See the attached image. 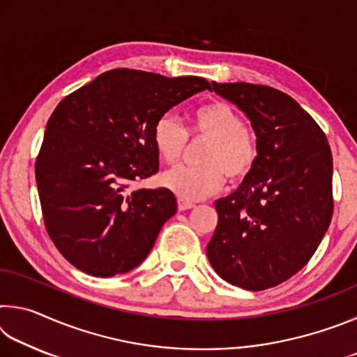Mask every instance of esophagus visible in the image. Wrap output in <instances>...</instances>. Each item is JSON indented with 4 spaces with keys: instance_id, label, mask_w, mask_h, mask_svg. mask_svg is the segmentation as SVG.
Returning <instances> with one entry per match:
<instances>
[{
    "instance_id": "obj_1",
    "label": "esophagus",
    "mask_w": 357,
    "mask_h": 357,
    "mask_svg": "<svg viewBox=\"0 0 357 357\" xmlns=\"http://www.w3.org/2000/svg\"><path fill=\"white\" fill-rule=\"evenodd\" d=\"M195 208V204H193L192 202H187V200H183V198H178V209L179 211H187V209H192Z\"/></svg>"
}]
</instances>
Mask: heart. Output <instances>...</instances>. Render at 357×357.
Returning <instances> with one entry per match:
<instances>
[{"mask_svg":"<svg viewBox=\"0 0 357 357\" xmlns=\"http://www.w3.org/2000/svg\"><path fill=\"white\" fill-rule=\"evenodd\" d=\"M189 135L193 140H208L198 167H178L162 178V183L183 200H202L219 192L228 176L229 183H241L255 168L259 155L255 135L245 121L228 102L213 100L190 114L187 132L172 114L157 119L153 142L157 155L167 165H176L183 157Z\"/></svg>","mask_w":357,"mask_h":357,"instance_id":"heart-1","label":"heart"}]
</instances>
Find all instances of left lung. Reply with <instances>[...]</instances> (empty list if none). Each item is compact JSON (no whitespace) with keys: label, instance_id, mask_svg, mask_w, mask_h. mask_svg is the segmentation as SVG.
Listing matches in <instances>:
<instances>
[{"label":"left lung","instance_id":"obj_1","mask_svg":"<svg viewBox=\"0 0 357 357\" xmlns=\"http://www.w3.org/2000/svg\"><path fill=\"white\" fill-rule=\"evenodd\" d=\"M213 88L250 119L259 155L239 189L215 202L208 259L223 280L261 291L299 273L328 231L331 146L317 121L279 89L243 82Z\"/></svg>","mask_w":357,"mask_h":357}]
</instances>
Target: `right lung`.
<instances>
[{
	"label": "right lung",
	"mask_w": 357,
	"mask_h": 357,
	"mask_svg": "<svg viewBox=\"0 0 357 357\" xmlns=\"http://www.w3.org/2000/svg\"><path fill=\"white\" fill-rule=\"evenodd\" d=\"M211 89L200 77L113 69L59 102L36 159L42 217L77 269L112 277L137 268L178 209L167 187L135 189L159 172L157 119Z\"/></svg>",
	"instance_id": "1"
}]
</instances>
